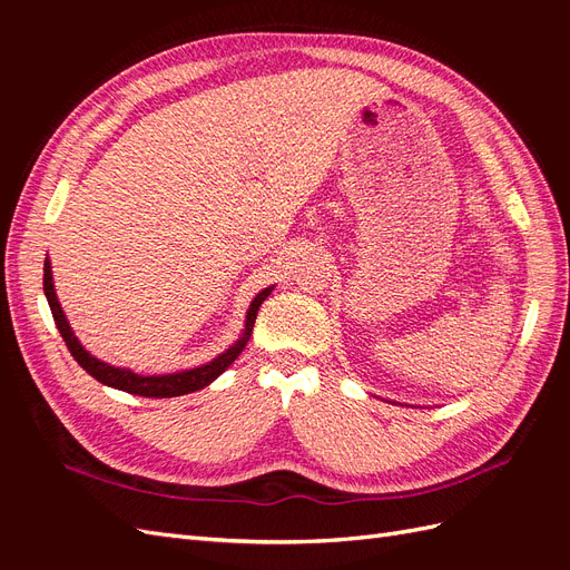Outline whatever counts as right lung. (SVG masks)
I'll return each mask as SVG.
<instances>
[{"label": "right lung", "mask_w": 570, "mask_h": 570, "mask_svg": "<svg viewBox=\"0 0 570 570\" xmlns=\"http://www.w3.org/2000/svg\"><path fill=\"white\" fill-rule=\"evenodd\" d=\"M42 285H45V295H47V302H49V308H51V316H55V323H57L59 333L66 342V347H68V352L73 354L78 364L85 371H88L92 377H97L101 385H109V387L124 390V392H130V394H140V396H157V400H164V396H180V394L195 392V390H202L209 383H214L216 377L239 356V352L247 347V342H249L252 331H254L258 306H262V302L271 295V287H266L264 292H258V295L252 302V306H249V312H247V323H245L243 337H239L228 352H223L218 358L209 361L206 366H199V368H193V371H183V373H168V375H137V373L126 371V368L109 366V364H105V361H99V358L90 356V352L82 350V344L73 335L71 325H68V321L61 312V306H59L55 283H51L49 262H45Z\"/></svg>", "instance_id": "add662e5"}]
</instances>
